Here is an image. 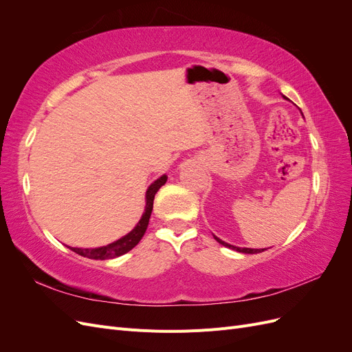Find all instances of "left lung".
<instances>
[{
    "label": "left lung",
    "mask_w": 352,
    "mask_h": 352,
    "mask_svg": "<svg viewBox=\"0 0 352 352\" xmlns=\"http://www.w3.org/2000/svg\"><path fill=\"white\" fill-rule=\"evenodd\" d=\"M283 98H286L285 95H283ZM286 100H287V98H286ZM214 239H216L219 243L225 245V247H228V248H230V250H235V251H238V252H243V254H258V252H263V251H264V248H263V250H254V248H239V247H235V245H230V243H228V242H225V241L219 239L217 236H214Z\"/></svg>",
    "instance_id": "obj_1"
}]
</instances>
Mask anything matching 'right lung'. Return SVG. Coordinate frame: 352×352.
<instances>
[{
	"instance_id": "obj_1",
	"label": "right lung",
	"mask_w": 352,
	"mask_h": 352,
	"mask_svg": "<svg viewBox=\"0 0 352 352\" xmlns=\"http://www.w3.org/2000/svg\"><path fill=\"white\" fill-rule=\"evenodd\" d=\"M166 182H167V176L163 175L162 177H158L154 184H151L150 188L146 189V195H145L146 204H145L144 214H142L141 220L138 221V225L133 228V230H131L127 235H124L120 239H117L113 243H109V245H105V247H100V248H91V250L89 248H72V247H69V248L76 254L82 255V257H88L92 260H110V258L120 257V255L129 252L142 239L144 233L148 228V221H150L151 212H153L154 197L157 194V190L162 188Z\"/></svg>"
}]
</instances>
